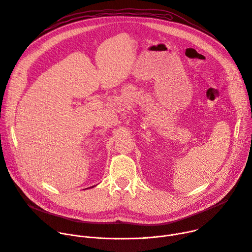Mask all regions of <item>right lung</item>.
Segmentation results:
<instances>
[{
	"label": "right lung",
	"mask_w": 252,
	"mask_h": 252,
	"mask_svg": "<svg viewBox=\"0 0 252 252\" xmlns=\"http://www.w3.org/2000/svg\"><path fill=\"white\" fill-rule=\"evenodd\" d=\"M93 188H94V186H93ZM86 189H88V188H86Z\"/></svg>",
	"instance_id": "1"
}]
</instances>
